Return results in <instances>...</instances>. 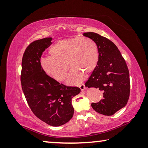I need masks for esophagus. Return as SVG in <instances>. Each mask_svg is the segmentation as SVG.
Listing matches in <instances>:
<instances>
[{
	"label": "esophagus",
	"mask_w": 148,
	"mask_h": 148,
	"mask_svg": "<svg viewBox=\"0 0 148 148\" xmlns=\"http://www.w3.org/2000/svg\"><path fill=\"white\" fill-rule=\"evenodd\" d=\"M79 88H80V89L82 90V91H84V90H85V89H86V86H85L84 84L80 85V86H79Z\"/></svg>",
	"instance_id": "esophagus-1"
}]
</instances>
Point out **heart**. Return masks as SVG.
Wrapping results in <instances>:
<instances>
[{
    "label": "heart",
    "mask_w": 148,
    "mask_h": 148,
    "mask_svg": "<svg viewBox=\"0 0 148 148\" xmlns=\"http://www.w3.org/2000/svg\"><path fill=\"white\" fill-rule=\"evenodd\" d=\"M51 56L41 59L45 73L58 81L66 77L69 64L72 70L67 83L79 84L84 74L89 75L96 69L99 61V48L93 40L87 37H73L58 41L49 50Z\"/></svg>",
    "instance_id": "obj_1"
}]
</instances>
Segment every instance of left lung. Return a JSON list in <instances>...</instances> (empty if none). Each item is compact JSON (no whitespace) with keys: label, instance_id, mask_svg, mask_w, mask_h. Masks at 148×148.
<instances>
[{"label":"left lung","instance_id":"left-lung-1","mask_svg":"<svg viewBox=\"0 0 148 148\" xmlns=\"http://www.w3.org/2000/svg\"><path fill=\"white\" fill-rule=\"evenodd\" d=\"M96 42L99 61L85 86L98 88L103 99L91 106L98 113L112 116L128 102L130 94L129 72L123 57L113 42L101 35L89 32L83 34Z\"/></svg>","mask_w":148,"mask_h":148}]
</instances>
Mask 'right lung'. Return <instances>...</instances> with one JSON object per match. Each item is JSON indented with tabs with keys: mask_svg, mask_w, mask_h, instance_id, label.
<instances>
[{
	"mask_svg": "<svg viewBox=\"0 0 148 148\" xmlns=\"http://www.w3.org/2000/svg\"><path fill=\"white\" fill-rule=\"evenodd\" d=\"M52 38L34 41L24 52L21 63V82L30 108L38 118L53 127L69 122L73 117L72 99L81 89L59 83L45 73L40 59L51 44Z\"/></svg>",
	"mask_w": 148,
	"mask_h": 148,
	"instance_id": "1",
	"label": "right lung"
}]
</instances>
